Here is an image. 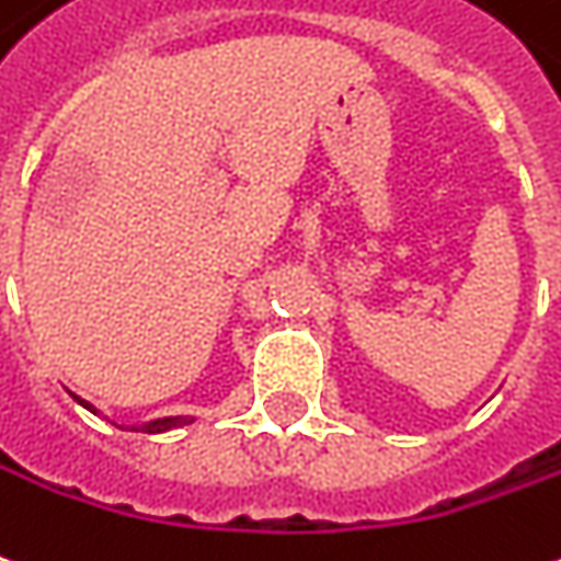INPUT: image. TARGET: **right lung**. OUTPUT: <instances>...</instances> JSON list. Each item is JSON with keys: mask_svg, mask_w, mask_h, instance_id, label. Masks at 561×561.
Listing matches in <instances>:
<instances>
[{"mask_svg": "<svg viewBox=\"0 0 561 561\" xmlns=\"http://www.w3.org/2000/svg\"><path fill=\"white\" fill-rule=\"evenodd\" d=\"M72 394V391H69ZM76 398V403H81L84 410H90V413H96V407L90 401H84V398H78V394H72ZM194 422V416H163V419H151V422H142V425H133L130 431H142V434H163V431H172V428H182V425H191ZM117 428H124V425H117Z\"/></svg>", "mask_w": 561, "mask_h": 561, "instance_id": "obj_1", "label": "right lung"}]
</instances>
